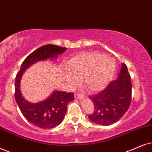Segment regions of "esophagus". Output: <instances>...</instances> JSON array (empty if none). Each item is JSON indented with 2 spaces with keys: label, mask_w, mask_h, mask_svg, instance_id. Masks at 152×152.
<instances>
[{
  "label": "esophagus",
  "mask_w": 152,
  "mask_h": 152,
  "mask_svg": "<svg viewBox=\"0 0 152 152\" xmlns=\"http://www.w3.org/2000/svg\"><path fill=\"white\" fill-rule=\"evenodd\" d=\"M81 96H83L82 95H80V94H76V95H74V97H75V99H79L80 97H81Z\"/></svg>",
  "instance_id": "obj_1"
}]
</instances>
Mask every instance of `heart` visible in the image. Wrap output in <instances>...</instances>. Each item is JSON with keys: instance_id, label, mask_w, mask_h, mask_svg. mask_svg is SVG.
Returning a JSON list of instances; mask_svg holds the SVG:
<instances>
[{"instance_id": "obj_1", "label": "heart", "mask_w": 152, "mask_h": 152, "mask_svg": "<svg viewBox=\"0 0 152 152\" xmlns=\"http://www.w3.org/2000/svg\"><path fill=\"white\" fill-rule=\"evenodd\" d=\"M70 85H77L83 78V85L90 93H97L108 86L116 71L114 59L97 52H84L75 55L65 64Z\"/></svg>"}]
</instances>
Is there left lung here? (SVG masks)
Wrapping results in <instances>:
<instances>
[{
	"instance_id": "8db88e82",
	"label": "left lung",
	"mask_w": 152,
	"mask_h": 152,
	"mask_svg": "<svg viewBox=\"0 0 152 152\" xmlns=\"http://www.w3.org/2000/svg\"><path fill=\"white\" fill-rule=\"evenodd\" d=\"M132 83L128 68L122 64L118 77L97 95L90 99L95 111L88 118L102 126H109L118 121L129 108L131 102Z\"/></svg>"
}]
</instances>
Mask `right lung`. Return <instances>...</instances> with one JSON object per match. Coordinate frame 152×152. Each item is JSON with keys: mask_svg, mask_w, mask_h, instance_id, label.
<instances>
[{"mask_svg": "<svg viewBox=\"0 0 152 152\" xmlns=\"http://www.w3.org/2000/svg\"><path fill=\"white\" fill-rule=\"evenodd\" d=\"M66 48L45 45L39 48L28 55L22 64L15 78L16 102L25 118L34 126L43 129L56 127L64 119L66 112L67 104L74 100V94L55 90L48 98L38 102H31L26 100L21 93L20 81L24 72L32 64L40 61L57 59L66 50Z\"/></svg>", "mask_w": 152, "mask_h": 152, "instance_id": "right-lung-1", "label": "right lung"}]
</instances>
